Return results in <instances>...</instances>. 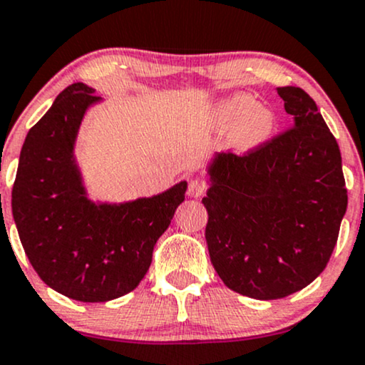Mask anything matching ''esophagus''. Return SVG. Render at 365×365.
I'll use <instances>...</instances> for the list:
<instances>
[{
	"label": "esophagus",
	"instance_id": "1",
	"mask_svg": "<svg viewBox=\"0 0 365 365\" xmlns=\"http://www.w3.org/2000/svg\"><path fill=\"white\" fill-rule=\"evenodd\" d=\"M205 192H207V183L204 180L195 178L188 183V195L190 197H202Z\"/></svg>",
	"mask_w": 365,
	"mask_h": 365
}]
</instances>
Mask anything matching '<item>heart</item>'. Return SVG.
<instances>
[{
  "label": "heart",
  "instance_id": "obj_1",
  "mask_svg": "<svg viewBox=\"0 0 365 365\" xmlns=\"http://www.w3.org/2000/svg\"><path fill=\"white\" fill-rule=\"evenodd\" d=\"M214 118L221 127H236L235 135L241 148H255L270 138L275 129V115L263 108L255 96L235 93L217 103Z\"/></svg>",
  "mask_w": 365,
  "mask_h": 365
}]
</instances>
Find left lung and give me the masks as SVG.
Here are the masks:
<instances>
[{
  "label": "left lung",
  "instance_id": "obj_1",
  "mask_svg": "<svg viewBox=\"0 0 365 365\" xmlns=\"http://www.w3.org/2000/svg\"><path fill=\"white\" fill-rule=\"evenodd\" d=\"M277 93L292 127L245 155H217L202 199L217 275L260 301L301 291L322 274L346 210L340 148L314 100L297 86Z\"/></svg>",
  "mask_w": 365,
  "mask_h": 365
}]
</instances>
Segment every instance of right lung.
I'll return each mask as SVG.
<instances>
[{"instance_id": "obj_1", "label": "right lung", "mask_w": 365, "mask_h": 365, "mask_svg": "<svg viewBox=\"0 0 365 365\" xmlns=\"http://www.w3.org/2000/svg\"><path fill=\"white\" fill-rule=\"evenodd\" d=\"M95 90L74 83L29 130L11 190V210L30 263L66 297L105 302L134 291L153 248L185 200L187 182L125 204L86 199L73 158L74 139Z\"/></svg>"}]
</instances>
